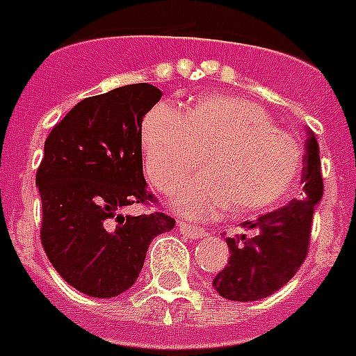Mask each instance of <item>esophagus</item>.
<instances>
[{
	"mask_svg": "<svg viewBox=\"0 0 356 356\" xmlns=\"http://www.w3.org/2000/svg\"><path fill=\"white\" fill-rule=\"evenodd\" d=\"M179 231L184 234V236H188L190 240H197V238H203L205 236V231L197 225H190L186 222H181L179 223Z\"/></svg>",
	"mask_w": 356,
	"mask_h": 356,
	"instance_id": "obj_1",
	"label": "esophagus"
}]
</instances>
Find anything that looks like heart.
<instances>
[{"label": "heart", "mask_w": 356, "mask_h": 356, "mask_svg": "<svg viewBox=\"0 0 356 356\" xmlns=\"http://www.w3.org/2000/svg\"><path fill=\"white\" fill-rule=\"evenodd\" d=\"M142 151L151 181L172 192L203 166L211 172L173 195V209L211 218L233 207L257 214L282 205L298 186L303 155L292 134L243 97L212 94L188 114L170 103L151 111L142 127Z\"/></svg>", "instance_id": "1"}]
</instances>
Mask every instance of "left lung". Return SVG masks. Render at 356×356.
I'll use <instances>...</instances> for the list:
<instances>
[{
    "label": "left lung",
    "instance_id": "8db88e82",
    "mask_svg": "<svg viewBox=\"0 0 356 356\" xmlns=\"http://www.w3.org/2000/svg\"><path fill=\"white\" fill-rule=\"evenodd\" d=\"M303 194L254 222H243V233L227 238L229 264L212 286L229 301H259L286 284L307 259L316 205L323 195L320 145L307 131L303 155Z\"/></svg>",
    "mask_w": 356,
    "mask_h": 356
}]
</instances>
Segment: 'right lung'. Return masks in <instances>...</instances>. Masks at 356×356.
<instances>
[{
    "instance_id": "obj_1",
    "label": "right lung",
    "mask_w": 356,
    "mask_h": 356,
    "mask_svg": "<svg viewBox=\"0 0 356 356\" xmlns=\"http://www.w3.org/2000/svg\"><path fill=\"white\" fill-rule=\"evenodd\" d=\"M161 97L149 83L86 97L44 144L36 172L42 245L64 281L90 298L133 286L151 240L175 225L164 212L122 214L153 200L142 172V118Z\"/></svg>"
}]
</instances>
